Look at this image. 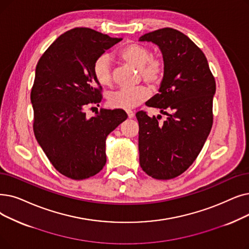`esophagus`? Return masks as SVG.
Listing matches in <instances>:
<instances>
[{"instance_id": "1", "label": "esophagus", "mask_w": 249, "mask_h": 249, "mask_svg": "<svg viewBox=\"0 0 249 249\" xmlns=\"http://www.w3.org/2000/svg\"><path fill=\"white\" fill-rule=\"evenodd\" d=\"M126 113H127V115H128V118H133L134 117V112H132V111H130V110H128V111H126Z\"/></svg>"}]
</instances>
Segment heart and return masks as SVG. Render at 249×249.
<instances>
[{"label":"heart","mask_w":249,"mask_h":249,"mask_svg":"<svg viewBox=\"0 0 249 249\" xmlns=\"http://www.w3.org/2000/svg\"><path fill=\"white\" fill-rule=\"evenodd\" d=\"M119 56L125 62L139 69L142 79L151 86L160 83L164 76V63L159 58H154L153 53L147 47L132 42L124 47ZM93 75L101 85L111 86L113 83L111 58L103 53L93 63ZM150 94L146 86H137L135 89H121L107 95V104L115 109L130 110L145 102Z\"/></svg>","instance_id":"b5f03b06"}]
</instances>
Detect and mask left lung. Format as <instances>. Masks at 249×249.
<instances>
[{
    "mask_svg": "<svg viewBox=\"0 0 249 249\" xmlns=\"http://www.w3.org/2000/svg\"><path fill=\"white\" fill-rule=\"evenodd\" d=\"M156 44L164 59L159 93L145 103L168 116L139 111V164L150 177L173 179L185 172L197 156L213 126L214 77L202 51L182 32L161 28L139 37Z\"/></svg>",
    "mask_w": 249,
    "mask_h": 249,
    "instance_id": "obj_1",
    "label": "left lung"
}]
</instances>
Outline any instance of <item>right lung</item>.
I'll return each instance as SVG.
<instances>
[{
	"instance_id": "add662e5",
	"label": "right lung",
	"mask_w": 249,
	"mask_h": 249,
	"mask_svg": "<svg viewBox=\"0 0 249 249\" xmlns=\"http://www.w3.org/2000/svg\"><path fill=\"white\" fill-rule=\"evenodd\" d=\"M121 40L90 28H73L53 41L36 65L30 93L34 132L52 165L73 180L89 178L104 168L107 136L128 117L121 109H101L89 119L84 112L103 98L94 61Z\"/></svg>"
}]
</instances>
